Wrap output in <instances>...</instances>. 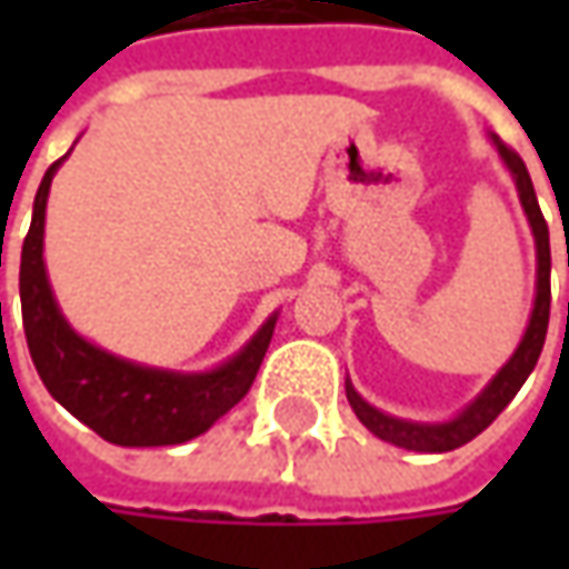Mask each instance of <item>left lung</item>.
I'll return each instance as SVG.
<instances>
[{
  "label": "left lung",
  "instance_id": "obj_1",
  "mask_svg": "<svg viewBox=\"0 0 569 569\" xmlns=\"http://www.w3.org/2000/svg\"><path fill=\"white\" fill-rule=\"evenodd\" d=\"M491 139L497 154H500V161L507 164L510 177H513L519 202H522V211H526L532 237H536L538 269L532 317H529V326H526L522 339L516 345V351L510 355V361L503 363L491 377V382L456 418H449V421H408V418L386 415V411L373 408L370 402H363L361 392L351 386V380H345V396H348V402L355 408L358 421L373 437H380V440L392 443V447L415 449V452H449V449L466 447L485 427L493 425V418L507 405L513 402V396L522 389V382L529 380V373L536 370L541 345H545V336H548V313H551V243H548V224H545V214L538 208L536 187H532V177H529V170L522 164V158L516 151H510L497 136H491Z\"/></svg>",
  "mask_w": 569,
  "mask_h": 569
}]
</instances>
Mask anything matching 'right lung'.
I'll return each mask as SVG.
<instances>
[{
  "label": "right lung",
  "mask_w": 569,
  "mask_h": 569,
  "mask_svg": "<svg viewBox=\"0 0 569 569\" xmlns=\"http://www.w3.org/2000/svg\"><path fill=\"white\" fill-rule=\"evenodd\" d=\"M69 158V154H66ZM62 158V161H66ZM56 161L37 189L31 230L21 247V317L31 361L47 392L81 425L117 447H177L206 433L221 415L250 392L269 351L278 313L266 319L233 358L202 373L144 367L81 339L56 303L47 262L43 224Z\"/></svg>",
  "instance_id": "right-lung-1"
}]
</instances>
